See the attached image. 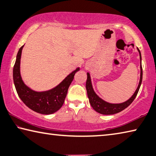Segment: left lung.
<instances>
[{"label":"left lung","mask_w":156,"mask_h":156,"mask_svg":"<svg viewBox=\"0 0 156 156\" xmlns=\"http://www.w3.org/2000/svg\"><path fill=\"white\" fill-rule=\"evenodd\" d=\"M138 51L140 54V82L138 84V87H137L135 93L133 94L130 98L126 101L122 102V103L119 104H113V103H109V102H107L105 101L104 100L98 96V95L95 93V91L93 89V87H92L91 84V77L90 74L87 73V79L86 82V89L87 92V96L89 98V103H90L91 106L92 108L97 112L98 113H101V114L103 115H112L115 114V113H119L122 112V110L126 109V107L129 106L131 104V102L133 101L134 99L136 98L137 94L138 93V91L140 87L142 80V64H141V53L140 51L138 48Z\"/></svg>","instance_id":"obj_1"}]
</instances>
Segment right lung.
Instances as JSON below:
<instances>
[{
  "label": "right lung",
  "instance_id": "obj_1",
  "mask_svg": "<svg viewBox=\"0 0 156 156\" xmlns=\"http://www.w3.org/2000/svg\"><path fill=\"white\" fill-rule=\"evenodd\" d=\"M23 47L24 45L18 50L13 69V79L18 96L26 106L37 113L49 115L56 112L64 103L69 87L73 80L75 73L80 70V68L69 73L54 88L45 91H35L26 85L20 76V58Z\"/></svg>",
  "mask_w": 156,
  "mask_h": 156
}]
</instances>
